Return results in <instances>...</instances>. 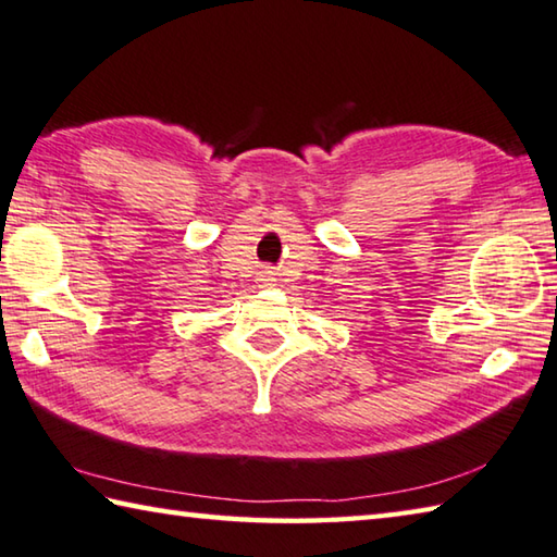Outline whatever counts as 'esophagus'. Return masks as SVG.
<instances>
[{"instance_id": "1", "label": "esophagus", "mask_w": 557, "mask_h": 557, "mask_svg": "<svg viewBox=\"0 0 557 557\" xmlns=\"http://www.w3.org/2000/svg\"><path fill=\"white\" fill-rule=\"evenodd\" d=\"M269 274H271V271H267V276H269Z\"/></svg>"}]
</instances>
